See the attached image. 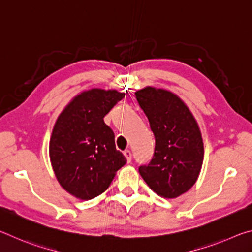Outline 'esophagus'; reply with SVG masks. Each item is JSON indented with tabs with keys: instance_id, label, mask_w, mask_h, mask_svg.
Instances as JSON below:
<instances>
[{
	"instance_id": "obj_1",
	"label": "esophagus",
	"mask_w": 252,
	"mask_h": 252,
	"mask_svg": "<svg viewBox=\"0 0 252 252\" xmlns=\"http://www.w3.org/2000/svg\"><path fill=\"white\" fill-rule=\"evenodd\" d=\"M123 153H125V157L126 158V161L127 162H131V160H132V153H131V151L130 150H126Z\"/></svg>"
}]
</instances>
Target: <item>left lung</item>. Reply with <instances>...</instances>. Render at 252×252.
<instances>
[{
    "instance_id": "8db88e82",
    "label": "left lung",
    "mask_w": 252,
    "mask_h": 252,
    "mask_svg": "<svg viewBox=\"0 0 252 252\" xmlns=\"http://www.w3.org/2000/svg\"><path fill=\"white\" fill-rule=\"evenodd\" d=\"M155 134V153L139 173L153 192L174 199L190 190L202 168L204 148L193 114L180 97L165 89L146 87L135 92Z\"/></svg>"
}]
</instances>
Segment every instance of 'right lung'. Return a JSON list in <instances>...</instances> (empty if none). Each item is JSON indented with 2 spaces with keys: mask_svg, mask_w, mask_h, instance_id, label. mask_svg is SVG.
Returning <instances> with one entry per match:
<instances>
[{
  "mask_svg": "<svg viewBox=\"0 0 252 252\" xmlns=\"http://www.w3.org/2000/svg\"><path fill=\"white\" fill-rule=\"evenodd\" d=\"M126 93L93 88L75 95L62 110L50 138L52 169L63 189L91 200L108 189L126 159L117 150L103 118Z\"/></svg>",
  "mask_w": 252,
  "mask_h": 252,
  "instance_id": "right-lung-1",
  "label": "right lung"
}]
</instances>
